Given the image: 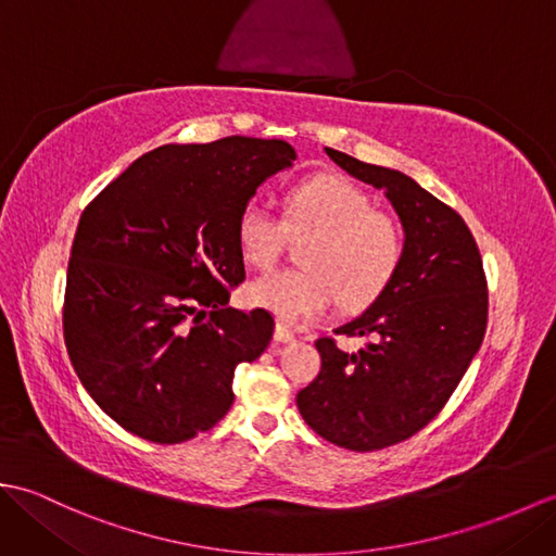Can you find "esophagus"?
<instances>
[{
  "instance_id": "34e87169",
  "label": "esophagus",
  "mask_w": 556,
  "mask_h": 556,
  "mask_svg": "<svg viewBox=\"0 0 556 556\" xmlns=\"http://www.w3.org/2000/svg\"><path fill=\"white\" fill-rule=\"evenodd\" d=\"M275 341H279V344H291V341H296V334H293L285 323H277V327H275Z\"/></svg>"
}]
</instances>
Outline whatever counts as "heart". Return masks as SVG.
<instances>
[{"instance_id": "obj_1", "label": "heart", "mask_w": 556, "mask_h": 556, "mask_svg": "<svg viewBox=\"0 0 556 556\" xmlns=\"http://www.w3.org/2000/svg\"><path fill=\"white\" fill-rule=\"evenodd\" d=\"M317 233L305 251L311 267L269 271L248 287L253 305L285 323H305L327 313L344 293L346 303L375 299L401 257V229L392 215L344 176H315L293 188L279 217L253 198L236 222V243L248 265L267 269L285 253L291 233Z\"/></svg>"}]
</instances>
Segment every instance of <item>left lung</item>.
<instances>
[{
	"label": "left lung",
	"instance_id": "obj_1",
	"mask_svg": "<svg viewBox=\"0 0 556 556\" xmlns=\"http://www.w3.org/2000/svg\"><path fill=\"white\" fill-rule=\"evenodd\" d=\"M325 150L353 179L384 191L404 248L370 308L337 329L368 344L346 353L334 339H317L323 370L296 404L327 442L375 452L422 430L454 394L485 337L488 281L458 212L406 174Z\"/></svg>",
	"mask_w": 556,
	"mask_h": 556
}]
</instances>
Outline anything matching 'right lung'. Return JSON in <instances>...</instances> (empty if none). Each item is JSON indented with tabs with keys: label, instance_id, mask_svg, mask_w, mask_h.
Here are the masks:
<instances>
[{
	"label": "right lung",
	"instance_id": "obj_1",
	"mask_svg": "<svg viewBox=\"0 0 556 556\" xmlns=\"http://www.w3.org/2000/svg\"><path fill=\"white\" fill-rule=\"evenodd\" d=\"M293 160L277 138L162 146L83 210L64 341L86 392L124 430L179 444L227 416L236 365L260 358L275 329L267 311L227 305L245 279L236 222Z\"/></svg>",
	"mask_w": 556,
	"mask_h": 556
}]
</instances>
